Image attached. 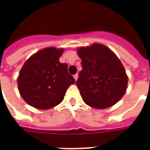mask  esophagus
<instances>
[{
  "mask_svg": "<svg viewBox=\"0 0 150 150\" xmlns=\"http://www.w3.org/2000/svg\"><path fill=\"white\" fill-rule=\"evenodd\" d=\"M78 78H79V75H78V74H76V75H74V79H75V81H77Z\"/></svg>",
  "mask_w": 150,
  "mask_h": 150,
  "instance_id": "esophagus-1",
  "label": "esophagus"
}]
</instances>
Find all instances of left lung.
Returning <instances> with one entry per match:
<instances>
[{
  "mask_svg": "<svg viewBox=\"0 0 150 150\" xmlns=\"http://www.w3.org/2000/svg\"><path fill=\"white\" fill-rule=\"evenodd\" d=\"M82 70L76 82L82 98L89 107L114 106L127 90L128 75L123 64L109 47L94 43L77 49Z\"/></svg>",
  "mask_w": 150,
  "mask_h": 150,
  "instance_id": "1",
  "label": "left lung"
}]
</instances>
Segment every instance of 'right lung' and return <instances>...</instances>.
<instances>
[{
  "mask_svg": "<svg viewBox=\"0 0 150 150\" xmlns=\"http://www.w3.org/2000/svg\"><path fill=\"white\" fill-rule=\"evenodd\" d=\"M64 48L46 47L29 57L17 79L23 100L36 109L47 110L60 104L67 89L75 82L68 72V64L59 58Z\"/></svg>",
  "mask_w": 150,
  "mask_h": 150,
  "instance_id": "obj_1",
  "label": "right lung"
}]
</instances>
